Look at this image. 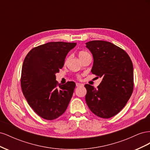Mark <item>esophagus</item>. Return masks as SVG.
<instances>
[{"instance_id":"34e87169","label":"esophagus","mask_w":150,"mask_h":150,"mask_svg":"<svg viewBox=\"0 0 150 150\" xmlns=\"http://www.w3.org/2000/svg\"><path fill=\"white\" fill-rule=\"evenodd\" d=\"M76 85L77 87H80V86H83V84H81V83H76Z\"/></svg>"}]
</instances>
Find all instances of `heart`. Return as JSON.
I'll use <instances>...</instances> for the list:
<instances>
[{
	"label": "heart",
	"instance_id": "1",
	"mask_svg": "<svg viewBox=\"0 0 150 150\" xmlns=\"http://www.w3.org/2000/svg\"><path fill=\"white\" fill-rule=\"evenodd\" d=\"M88 54H89L88 52H86V51H80L79 52V54H78V56H79V58L80 59H82L83 57H84L85 56H86L87 55H88Z\"/></svg>",
	"mask_w": 150,
	"mask_h": 150
}]
</instances>
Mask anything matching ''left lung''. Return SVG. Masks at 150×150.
<instances>
[{"instance_id":"1","label":"left lung","mask_w":150,"mask_h":150,"mask_svg":"<svg viewBox=\"0 0 150 150\" xmlns=\"http://www.w3.org/2000/svg\"><path fill=\"white\" fill-rule=\"evenodd\" d=\"M86 45L93 56L91 72L103 78L97 89L85 84L86 104L94 115L110 118L125 106L132 94V61L123 49L110 42L92 40Z\"/></svg>"}]
</instances>
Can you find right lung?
<instances>
[{
    "label": "right lung",
    "mask_w": 150,
    "mask_h": 150,
    "mask_svg": "<svg viewBox=\"0 0 150 150\" xmlns=\"http://www.w3.org/2000/svg\"><path fill=\"white\" fill-rule=\"evenodd\" d=\"M74 42H51L31 49L23 62L21 84L29 106L42 118L53 120L65 112L76 84H59L56 73L64 64Z\"/></svg>",
    "instance_id": "add662e5"
}]
</instances>
